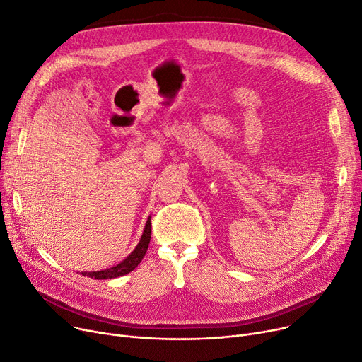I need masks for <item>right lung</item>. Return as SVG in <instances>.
Listing matches in <instances>:
<instances>
[{
  "instance_id": "add662e5",
  "label": "right lung",
  "mask_w": 362,
  "mask_h": 362,
  "mask_svg": "<svg viewBox=\"0 0 362 362\" xmlns=\"http://www.w3.org/2000/svg\"><path fill=\"white\" fill-rule=\"evenodd\" d=\"M150 237H151V218H148L147 222H146V228H144V233L141 235L140 243L136 245V247L127 257V259H124L122 262L109 268V269L82 272V275H87V277H91V279H95V280H107V279H116V277H120V275H125V274L131 272L132 269L139 267L140 262L143 261V257H144V255L148 249Z\"/></svg>"
}]
</instances>
